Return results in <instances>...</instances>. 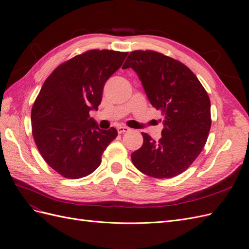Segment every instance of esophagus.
Instances as JSON below:
<instances>
[{"instance_id":"esophagus-1","label":"esophagus","mask_w":249,"mask_h":249,"mask_svg":"<svg viewBox=\"0 0 249 249\" xmlns=\"http://www.w3.org/2000/svg\"><path fill=\"white\" fill-rule=\"evenodd\" d=\"M130 131V129L127 126H118L117 127V132H118V134H124V133H126V132H129Z\"/></svg>"}]
</instances>
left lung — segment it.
Segmentation results:
<instances>
[{
	"instance_id": "left-lung-1",
	"label": "left lung",
	"mask_w": 249,
	"mask_h": 249,
	"mask_svg": "<svg viewBox=\"0 0 249 249\" xmlns=\"http://www.w3.org/2000/svg\"><path fill=\"white\" fill-rule=\"evenodd\" d=\"M133 69L150 104L164 115L159 141L142 133L131 155L134 166L156 178L184 172L205 146L211 129V103L196 76L178 60L154 51L130 53L123 69Z\"/></svg>"
}]
</instances>
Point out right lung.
<instances>
[{"label":"right lung","mask_w":249,"mask_h":249,"mask_svg":"<svg viewBox=\"0 0 249 249\" xmlns=\"http://www.w3.org/2000/svg\"><path fill=\"white\" fill-rule=\"evenodd\" d=\"M127 53L91 50L59 65L43 83L32 108V134L49 166L67 178L92 173L117 136L89 116L102 102L105 83Z\"/></svg>","instance_id":"add662e5"}]
</instances>
